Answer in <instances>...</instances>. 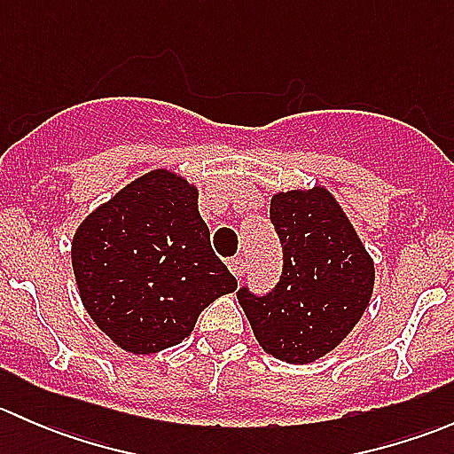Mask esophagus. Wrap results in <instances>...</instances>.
Returning a JSON list of instances; mask_svg holds the SVG:
<instances>
[{
    "mask_svg": "<svg viewBox=\"0 0 454 454\" xmlns=\"http://www.w3.org/2000/svg\"><path fill=\"white\" fill-rule=\"evenodd\" d=\"M228 270L232 272V277L241 278L246 274V263L241 256H232V259H228Z\"/></svg>",
    "mask_w": 454,
    "mask_h": 454,
    "instance_id": "esophagus-1",
    "label": "esophagus"
}]
</instances>
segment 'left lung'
Returning <instances> with one entry per match:
<instances>
[{
  "mask_svg": "<svg viewBox=\"0 0 454 454\" xmlns=\"http://www.w3.org/2000/svg\"><path fill=\"white\" fill-rule=\"evenodd\" d=\"M270 219L283 246L281 281L265 296L241 287L237 299L265 354L308 364L336 349L363 318L373 259L323 186L277 193Z\"/></svg>",
  "mask_w": 454,
  "mask_h": 454,
  "instance_id": "8db88e82",
  "label": "left lung"
}]
</instances>
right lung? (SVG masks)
I'll return each mask as SVG.
<instances>
[{"mask_svg":"<svg viewBox=\"0 0 454 454\" xmlns=\"http://www.w3.org/2000/svg\"><path fill=\"white\" fill-rule=\"evenodd\" d=\"M72 268L91 320L136 356L180 345L215 299L237 290L213 253L198 189L167 168L87 215L72 239Z\"/></svg>","mask_w":454,"mask_h":454,"instance_id":"add662e5","label":"right lung"}]
</instances>
